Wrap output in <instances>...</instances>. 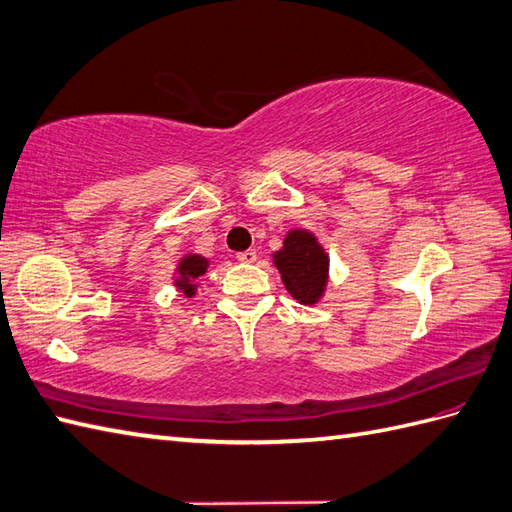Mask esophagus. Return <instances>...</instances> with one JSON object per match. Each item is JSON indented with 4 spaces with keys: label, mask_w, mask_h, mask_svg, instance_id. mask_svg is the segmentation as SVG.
<instances>
[{
    "label": "esophagus",
    "mask_w": 512,
    "mask_h": 512,
    "mask_svg": "<svg viewBox=\"0 0 512 512\" xmlns=\"http://www.w3.org/2000/svg\"><path fill=\"white\" fill-rule=\"evenodd\" d=\"M258 258V254H256V249H245V252H238L236 254V260L238 263H254V260Z\"/></svg>",
    "instance_id": "34e87169"
}]
</instances>
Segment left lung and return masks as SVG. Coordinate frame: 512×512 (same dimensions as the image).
<instances>
[{
	"label": "left lung",
	"instance_id": "obj_1",
	"mask_svg": "<svg viewBox=\"0 0 512 512\" xmlns=\"http://www.w3.org/2000/svg\"><path fill=\"white\" fill-rule=\"evenodd\" d=\"M271 258L280 271L282 285L291 293L293 300L313 306L324 298L331 258L311 230L293 227L282 238V247L271 254Z\"/></svg>",
	"mask_w": 512,
	"mask_h": 512
}]
</instances>
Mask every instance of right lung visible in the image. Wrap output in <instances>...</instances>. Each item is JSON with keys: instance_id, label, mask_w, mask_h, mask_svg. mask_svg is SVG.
Listing matches in <instances>:
<instances>
[{"instance_id": "1", "label": "right lung", "mask_w": 512, "mask_h": 512, "mask_svg": "<svg viewBox=\"0 0 512 512\" xmlns=\"http://www.w3.org/2000/svg\"><path fill=\"white\" fill-rule=\"evenodd\" d=\"M210 267V260L201 254H186L179 258V263L175 267L173 274V285L186 295V298H195L197 293V280L201 276H206V271Z\"/></svg>"}]
</instances>
